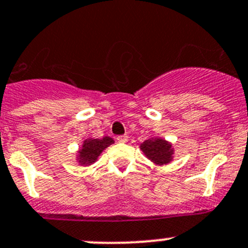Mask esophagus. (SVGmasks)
Wrapping results in <instances>:
<instances>
[{
  "mask_svg": "<svg viewBox=\"0 0 248 248\" xmlns=\"http://www.w3.org/2000/svg\"><path fill=\"white\" fill-rule=\"evenodd\" d=\"M116 140L119 141V143H127V140H128V137H127V136H119L116 138Z\"/></svg>",
  "mask_w": 248,
  "mask_h": 248,
  "instance_id": "34e87169",
  "label": "esophagus"
}]
</instances>
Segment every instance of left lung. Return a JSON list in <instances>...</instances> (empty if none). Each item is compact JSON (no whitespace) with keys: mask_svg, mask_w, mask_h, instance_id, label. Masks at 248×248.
Returning a JSON list of instances; mask_svg holds the SVG:
<instances>
[{"mask_svg":"<svg viewBox=\"0 0 248 248\" xmlns=\"http://www.w3.org/2000/svg\"><path fill=\"white\" fill-rule=\"evenodd\" d=\"M140 150L153 163L157 166L168 165L173 160L174 149L172 144L161 137H153L140 144Z\"/></svg>","mask_w":248,"mask_h":248,"instance_id":"1","label":"left lung"}]
</instances>
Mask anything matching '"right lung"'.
Wrapping results in <instances>:
<instances>
[{
	"mask_svg": "<svg viewBox=\"0 0 248 248\" xmlns=\"http://www.w3.org/2000/svg\"><path fill=\"white\" fill-rule=\"evenodd\" d=\"M114 143V139L105 136L103 138H88L85 139L81 149H78V165L81 166H91L98 160L100 154L105 150L109 145Z\"/></svg>",
	"mask_w": 248,
	"mask_h": 248,
	"instance_id": "obj_1",
	"label": "right lung"
}]
</instances>
